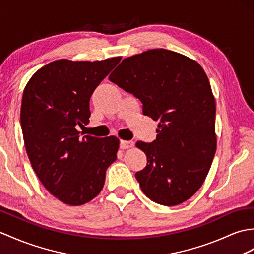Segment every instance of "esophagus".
Masks as SVG:
<instances>
[{
  "label": "esophagus",
  "instance_id": "obj_1",
  "mask_svg": "<svg viewBox=\"0 0 254 254\" xmlns=\"http://www.w3.org/2000/svg\"><path fill=\"white\" fill-rule=\"evenodd\" d=\"M134 146V143L132 140H121L120 141V148L121 149H128L132 148Z\"/></svg>",
  "mask_w": 254,
  "mask_h": 254
}]
</instances>
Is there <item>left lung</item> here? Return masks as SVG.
I'll list each match as a JSON object with an SVG mask.
<instances>
[{
  "label": "left lung",
  "mask_w": 254,
  "mask_h": 254,
  "mask_svg": "<svg viewBox=\"0 0 254 254\" xmlns=\"http://www.w3.org/2000/svg\"><path fill=\"white\" fill-rule=\"evenodd\" d=\"M109 80L143 104L158 121L157 137L136 146L147 156L135 173L154 202L176 205L204 182L216 150L215 100L198 63L168 50H150L123 60Z\"/></svg>",
  "instance_id": "left-lung-1"
}]
</instances>
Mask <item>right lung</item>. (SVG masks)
I'll use <instances>...</instances> for the list:
<instances>
[{"mask_svg":"<svg viewBox=\"0 0 254 254\" xmlns=\"http://www.w3.org/2000/svg\"><path fill=\"white\" fill-rule=\"evenodd\" d=\"M120 61L52 62L23 91L20 125L29 160L46 190L64 203L81 205L95 198L117 159L119 139L82 136L76 127L88 123L93 92Z\"/></svg>","mask_w":254,"mask_h":254,"instance_id":"obj_1","label":"right lung"}]
</instances>
